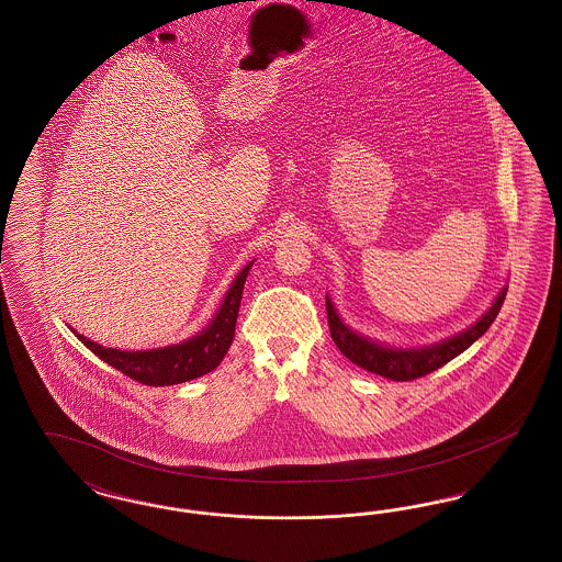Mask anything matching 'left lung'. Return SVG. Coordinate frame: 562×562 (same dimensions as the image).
<instances>
[{"label": "left lung", "instance_id": "left-lung-1", "mask_svg": "<svg viewBox=\"0 0 562 562\" xmlns=\"http://www.w3.org/2000/svg\"><path fill=\"white\" fill-rule=\"evenodd\" d=\"M506 293H508V289H504L502 293L497 294L493 307L468 330L454 335L442 344L422 349L385 348V346H379L374 341L356 335L344 322L339 321L330 299H326V316H328V328H330V337H333L335 346L353 364H358L364 371L387 376L392 381H413V379L438 371L440 367L451 362L454 356L465 351L479 337H482L486 333V328L497 318V314L506 301Z\"/></svg>", "mask_w": 562, "mask_h": 562}]
</instances>
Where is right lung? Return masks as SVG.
I'll return each instance as SVG.
<instances>
[{"mask_svg": "<svg viewBox=\"0 0 562 562\" xmlns=\"http://www.w3.org/2000/svg\"><path fill=\"white\" fill-rule=\"evenodd\" d=\"M250 266L252 263L241 269L238 278L234 280L214 321L200 335L179 346L149 349V351H120V349L103 348L78 333L76 335L86 348L97 353L101 360H105L109 367L117 369L120 373L131 376L143 385L161 387V385H177V383L198 379L218 367V362L223 360V356L227 353V349L234 341L241 291H244V282Z\"/></svg>", "mask_w": 562, "mask_h": 562, "instance_id": "1", "label": "right lung"}]
</instances>
